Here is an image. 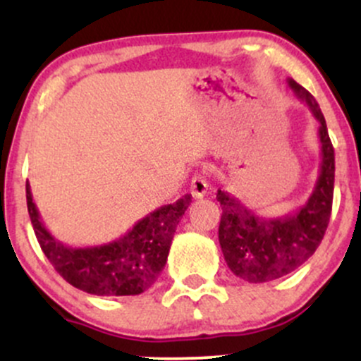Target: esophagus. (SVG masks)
Returning a JSON list of instances; mask_svg holds the SVG:
<instances>
[{"mask_svg":"<svg viewBox=\"0 0 361 361\" xmlns=\"http://www.w3.org/2000/svg\"><path fill=\"white\" fill-rule=\"evenodd\" d=\"M207 190H209V181H207V178L202 175L193 176L192 185H190V192H192L193 198H204L207 195Z\"/></svg>","mask_w":361,"mask_h":361,"instance_id":"esophagus-1","label":"esophagus"}]
</instances>
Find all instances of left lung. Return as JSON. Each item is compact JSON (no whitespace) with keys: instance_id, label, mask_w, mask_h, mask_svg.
Listing matches in <instances>:
<instances>
[{"instance_id":"8db88e82","label":"left lung","mask_w":361,"mask_h":361,"mask_svg":"<svg viewBox=\"0 0 361 361\" xmlns=\"http://www.w3.org/2000/svg\"><path fill=\"white\" fill-rule=\"evenodd\" d=\"M287 82L319 122L321 164L307 202L281 217L267 219L247 209L234 195L217 190V202L222 207L219 243L224 258L235 276L250 283L281 279L304 264L324 238L333 209L334 149L324 115L304 86L292 78Z\"/></svg>"}]
</instances>
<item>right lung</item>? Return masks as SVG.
<instances>
[{"mask_svg":"<svg viewBox=\"0 0 361 361\" xmlns=\"http://www.w3.org/2000/svg\"><path fill=\"white\" fill-rule=\"evenodd\" d=\"M190 202L192 195L186 193L175 204L159 207L111 243L73 247L54 238L44 226L27 181L28 215L44 255L68 283L102 297L139 295L154 283Z\"/></svg>","mask_w":361,"mask_h":361,"instance_id":"right-lung-1","label":"right lung"}]
</instances>
